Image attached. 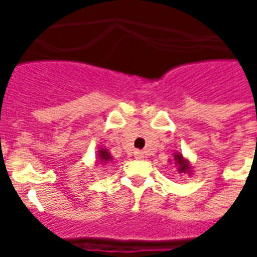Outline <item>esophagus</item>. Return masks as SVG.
Listing matches in <instances>:
<instances>
[{
	"mask_svg": "<svg viewBox=\"0 0 257 257\" xmlns=\"http://www.w3.org/2000/svg\"><path fill=\"white\" fill-rule=\"evenodd\" d=\"M135 157H136V158H143V157H145V153H143V151H135Z\"/></svg>",
	"mask_w": 257,
	"mask_h": 257,
	"instance_id": "esophagus-1",
	"label": "esophagus"
}]
</instances>
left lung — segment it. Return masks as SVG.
<instances>
[{"label": "left lung", "mask_w": 257, "mask_h": 257, "mask_svg": "<svg viewBox=\"0 0 257 257\" xmlns=\"http://www.w3.org/2000/svg\"><path fill=\"white\" fill-rule=\"evenodd\" d=\"M173 161H175V165L178 168L179 173H187V175H191V165H190L189 160H186L180 153H175V154H173Z\"/></svg>", "instance_id": "1"}]
</instances>
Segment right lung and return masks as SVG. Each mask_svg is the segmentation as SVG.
<instances>
[{
	"mask_svg": "<svg viewBox=\"0 0 257 257\" xmlns=\"http://www.w3.org/2000/svg\"><path fill=\"white\" fill-rule=\"evenodd\" d=\"M97 160L96 161L100 162V164H107V162L112 161V156L108 153L107 149L104 147H99V150H97V157H96Z\"/></svg>",
	"mask_w": 257,
	"mask_h": 257,
	"instance_id": "obj_1",
	"label": "right lung"
}]
</instances>
